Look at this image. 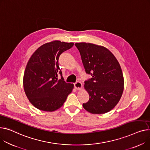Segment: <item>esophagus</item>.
I'll use <instances>...</instances> for the list:
<instances>
[{"instance_id": "34e87169", "label": "esophagus", "mask_w": 150, "mask_h": 150, "mask_svg": "<svg viewBox=\"0 0 150 150\" xmlns=\"http://www.w3.org/2000/svg\"><path fill=\"white\" fill-rule=\"evenodd\" d=\"M82 83L79 81H76V83H74V87L77 90H80L82 88Z\"/></svg>"}]
</instances>
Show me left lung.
<instances>
[{
	"instance_id": "8db88e82",
	"label": "left lung",
	"mask_w": 150,
	"mask_h": 150,
	"mask_svg": "<svg viewBox=\"0 0 150 150\" xmlns=\"http://www.w3.org/2000/svg\"><path fill=\"white\" fill-rule=\"evenodd\" d=\"M86 74L92 76L84 81L90 98L83 104L88 112L103 114L110 111L120 100L124 78L119 63L107 48L92 43H76Z\"/></svg>"
}]
</instances>
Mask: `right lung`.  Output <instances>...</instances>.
Listing matches in <instances>:
<instances>
[{
    "mask_svg": "<svg viewBox=\"0 0 150 150\" xmlns=\"http://www.w3.org/2000/svg\"><path fill=\"white\" fill-rule=\"evenodd\" d=\"M74 45L60 41L47 43L38 47L29 59L23 87L29 101L37 108L46 112L56 110L72 92L74 84L64 81L58 59ZM58 74L61 76L59 80Z\"/></svg>",
    "mask_w": 150,
    "mask_h": 150,
    "instance_id": "right-lung-1",
    "label": "right lung"
}]
</instances>
